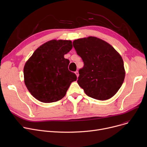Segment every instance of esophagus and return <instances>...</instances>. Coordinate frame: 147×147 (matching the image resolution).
Masks as SVG:
<instances>
[{
	"label": "esophagus",
	"instance_id": "esophagus-1",
	"mask_svg": "<svg viewBox=\"0 0 147 147\" xmlns=\"http://www.w3.org/2000/svg\"><path fill=\"white\" fill-rule=\"evenodd\" d=\"M75 74H76V76H77V77H78H78H79V71H75Z\"/></svg>",
	"mask_w": 147,
	"mask_h": 147
}]
</instances>
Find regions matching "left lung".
Here are the masks:
<instances>
[{
  "mask_svg": "<svg viewBox=\"0 0 147 147\" xmlns=\"http://www.w3.org/2000/svg\"><path fill=\"white\" fill-rule=\"evenodd\" d=\"M73 45L84 63L79 70V85L92 98L107 100L113 97L125 77L120 54L109 43L95 37L75 40Z\"/></svg>",
  "mask_w": 147,
  "mask_h": 147,
  "instance_id": "left-lung-1",
  "label": "left lung"
}]
</instances>
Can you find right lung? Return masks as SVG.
Here are the masks:
<instances>
[{
  "mask_svg": "<svg viewBox=\"0 0 147 147\" xmlns=\"http://www.w3.org/2000/svg\"><path fill=\"white\" fill-rule=\"evenodd\" d=\"M72 48L71 40H52L38 47L26 62L25 84L38 101L45 103L59 101L77 80L75 73L68 70L69 61L64 58Z\"/></svg>",
  "mask_w": 147,
  "mask_h": 147,
  "instance_id": "add662e5",
  "label": "right lung"
}]
</instances>
